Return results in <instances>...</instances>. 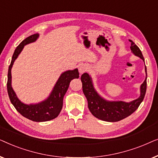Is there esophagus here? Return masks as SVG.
<instances>
[{"label": "esophagus", "instance_id": "1", "mask_svg": "<svg viewBox=\"0 0 158 158\" xmlns=\"http://www.w3.org/2000/svg\"><path fill=\"white\" fill-rule=\"evenodd\" d=\"M88 65L86 64H81V65H80V67H79V72H80V73H85V72H86V71L88 70Z\"/></svg>", "mask_w": 158, "mask_h": 158}]
</instances>
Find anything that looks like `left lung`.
<instances>
[{
    "instance_id": "8db88e82",
    "label": "left lung",
    "mask_w": 158,
    "mask_h": 158,
    "mask_svg": "<svg viewBox=\"0 0 158 158\" xmlns=\"http://www.w3.org/2000/svg\"><path fill=\"white\" fill-rule=\"evenodd\" d=\"M130 49L136 56L139 57L142 60L144 59L139 47L131 40ZM145 72L147 68L145 66ZM83 84V91L88 101V106L90 111L95 117L106 122H114L123 119L134 113L139 106L145 96L147 90V77L140 88V96L136 100L129 103L124 101H107L101 98L95 90L93 85L91 77L88 73L81 75Z\"/></svg>"
}]
</instances>
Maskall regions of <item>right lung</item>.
I'll list each match as a JSON object with an SVG mask.
<instances>
[{"label": "right lung", "mask_w": 158, "mask_h": 158, "mask_svg": "<svg viewBox=\"0 0 158 158\" xmlns=\"http://www.w3.org/2000/svg\"><path fill=\"white\" fill-rule=\"evenodd\" d=\"M38 37L39 34H34L33 35L28 36L15 49L11 62L8 68L7 90L10 102L14 105L17 111L30 120L40 122L54 119L59 115L63 104V97L68 89L70 81L74 78H78L79 73L77 69H75L73 70H68L62 73L58 79L57 83L55 84L50 96L47 100L37 104L27 105L21 103L17 98L11 87V68L15 60L18 57L23 47L26 44L35 42Z\"/></svg>", "instance_id": "right-lung-1"}]
</instances>
